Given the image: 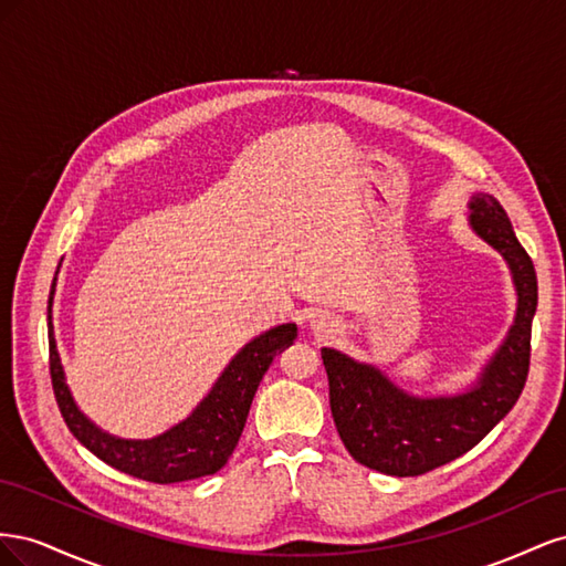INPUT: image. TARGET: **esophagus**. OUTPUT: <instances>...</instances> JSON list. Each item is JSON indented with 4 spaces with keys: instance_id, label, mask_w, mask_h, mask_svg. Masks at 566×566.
<instances>
[{
    "instance_id": "1",
    "label": "esophagus",
    "mask_w": 566,
    "mask_h": 566,
    "mask_svg": "<svg viewBox=\"0 0 566 566\" xmlns=\"http://www.w3.org/2000/svg\"><path fill=\"white\" fill-rule=\"evenodd\" d=\"M310 325H312L314 335H318V337H328V335H333L335 328H337V323H335L331 316H325V314H321V312H316V314L310 316Z\"/></svg>"
}]
</instances>
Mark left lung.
Wrapping results in <instances>:
<instances>
[{
  "mask_svg": "<svg viewBox=\"0 0 566 566\" xmlns=\"http://www.w3.org/2000/svg\"><path fill=\"white\" fill-rule=\"evenodd\" d=\"M468 208L470 229L503 256L517 293L515 321L470 387L418 397L378 366L321 349L339 439L356 462L382 474L418 476L468 453L510 413L526 382L531 321L538 304L534 262L499 200L474 193Z\"/></svg>",
  "mask_w": 566,
  "mask_h": 566,
  "instance_id": "8db88e82",
  "label": "left lung"
}]
</instances>
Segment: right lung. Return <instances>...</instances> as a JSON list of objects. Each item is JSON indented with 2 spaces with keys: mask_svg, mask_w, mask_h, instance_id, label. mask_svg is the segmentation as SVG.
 I'll return each mask as SVG.
<instances>
[{
  "mask_svg": "<svg viewBox=\"0 0 566 566\" xmlns=\"http://www.w3.org/2000/svg\"><path fill=\"white\" fill-rule=\"evenodd\" d=\"M54 293L56 279L51 283L46 306L49 370L67 430L73 432L84 449H90L106 465L136 479H146L153 484L188 482V479L214 474L227 465L238 439L243 434L254 391L269 370L273 356L293 345L297 337L295 323L273 325L271 331L250 339L231 358L224 373L219 375L208 391V397L193 408V413L186 420L153 439H119L101 430L82 413L73 399L71 387L65 382L63 364L56 349L54 323H51Z\"/></svg>",
  "mask_w": 566,
  "mask_h": 566,
  "instance_id": "obj_1",
  "label": "right lung"
}]
</instances>
